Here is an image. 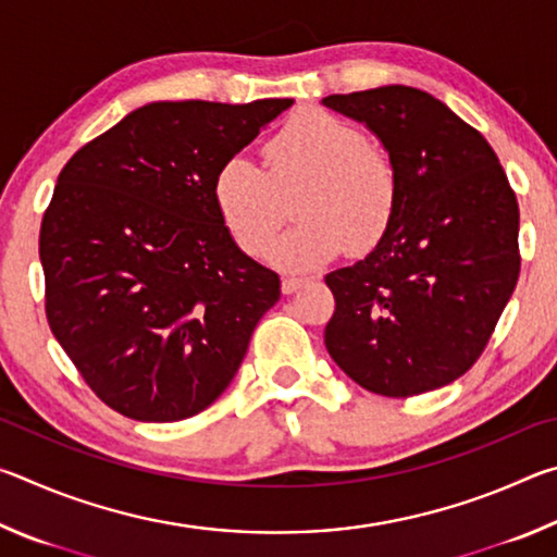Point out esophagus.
<instances>
[{"mask_svg": "<svg viewBox=\"0 0 557 557\" xmlns=\"http://www.w3.org/2000/svg\"><path fill=\"white\" fill-rule=\"evenodd\" d=\"M301 285H305V280L301 277H282V295H292V292H297Z\"/></svg>", "mask_w": 557, "mask_h": 557, "instance_id": "obj_1", "label": "esophagus"}]
</instances>
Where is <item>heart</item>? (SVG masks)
Returning a JSON list of instances; mask_svg holds the SVG:
<instances>
[{
    "mask_svg": "<svg viewBox=\"0 0 557 557\" xmlns=\"http://www.w3.org/2000/svg\"><path fill=\"white\" fill-rule=\"evenodd\" d=\"M265 169L231 157L213 176V206L233 243L250 258L265 256L287 206L299 221L272 260L309 270L338 250L366 252L379 243L398 206L393 157L361 127L326 110H301L268 139Z\"/></svg>",
    "mask_w": 557,
    "mask_h": 557,
    "instance_id": "b5f03b06",
    "label": "heart"
}]
</instances>
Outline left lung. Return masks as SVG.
Instances as JSON below:
<instances>
[{"label": "left lung", "mask_w": 557, "mask_h": 557, "mask_svg": "<svg viewBox=\"0 0 557 557\" xmlns=\"http://www.w3.org/2000/svg\"><path fill=\"white\" fill-rule=\"evenodd\" d=\"M375 132L400 191L379 245L324 277L336 299L329 356L361 388L410 398L465 375L521 272L518 201L482 132L408 86L329 96Z\"/></svg>", "instance_id": "obj_1"}]
</instances>
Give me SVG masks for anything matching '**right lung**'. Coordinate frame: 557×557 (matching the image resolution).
Listing matches in <instances>:
<instances>
[{
  "mask_svg": "<svg viewBox=\"0 0 557 557\" xmlns=\"http://www.w3.org/2000/svg\"><path fill=\"white\" fill-rule=\"evenodd\" d=\"M289 106L149 102L61 169L39 233L46 319L108 408L176 422L228 388L280 277L223 228L213 176Z\"/></svg>",
  "mask_w": 557,
  "mask_h": 557,
  "instance_id": "right-lung-1",
  "label": "right lung"
}]
</instances>
